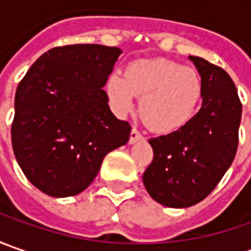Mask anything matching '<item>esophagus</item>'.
I'll return each mask as SVG.
<instances>
[{"instance_id": "esophagus-1", "label": "esophagus", "mask_w": 251, "mask_h": 251, "mask_svg": "<svg viewBox=\"0 0 251 251\" xmlns=\"http://www.w3.org/2000/svg\"><path fill=\"white\" fill-rule=\"evenodd\" d=\"M141 140H142V135H141L140 131L137 128H132L130 134V144H135V142H138Z\"/></svg>"}]
</instances>
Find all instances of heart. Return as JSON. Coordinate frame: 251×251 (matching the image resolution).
Segmentation results:
<instances>
[{
  "instance_id": "obj_1",
  "label": "heart",
  "mask_w": 251,
  "mask_h": 251,
  "mask_svg": "<svg viewBox=\"0 0 251 251\" xmlns=\"http://www.w3.org/2000/svg\"><path fill=\"white\" fill-rule=\"evenodd\" d=\"M106 93L113 111L126 116L141 98V119L151 130L170 134L181 130L197 114L202 82L194 70L166 58L137 60L127 65L124 76L111 74Z\"/></svg>"
}]
</instances>
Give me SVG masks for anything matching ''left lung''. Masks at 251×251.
<instances>
[{
    "instance_id": "left-lung-1",
    "label": "left lung",
    "mask_w": 251,
    "mask_h": 251,
    "mask_svg": "<svg viewBox=\"0 0 251 251\" xmlns=\"http://www.w3.org/2000/svg\"><path fill=\"white\" fill-rule=\"evenodd\" d=\"M202 82V103L181 130L151 138L153 160L142 181L156 202L170 208L198 204L217 187L235 159L242 103L232 78L201 57H188Z\"/></svg>"
}]
</instances>
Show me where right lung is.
Masks as SVG:
<instances>
[{"label":"right lung","instance_id":"right-lung-1","mask_svg":"<svg viewBox=\"0 0 251 251\" xmlns=\"http://www.w3.org/2000/svg\"><path fill=\"white\" fill-rule=\"evenodd\" d=\"M121 53L101 44L54 47L18 85L12 148L25 176L44 194L82 193L104 156L128 142L130 124L111 113L103 91Z\"/></svg>","mask_w":251,"mask_h":251}]
</instances>
